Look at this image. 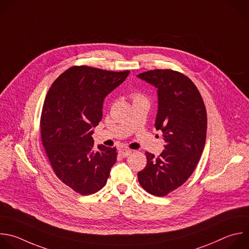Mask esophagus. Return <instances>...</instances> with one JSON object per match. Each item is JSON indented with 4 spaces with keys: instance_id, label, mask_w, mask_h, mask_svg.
Returning <instances> with one entry per match:
<instances>
[{
    "instance_id": "obj_1",
    "label": "esophagus",
    "mask_w": 249,
    "mask_h": 249,
    "mask_svg": "<svg viewBox=\"0 0 249 249\" xmlns=\"http://www.w3.org/2000/svg\"><path fill=\"white\" fill-rule=\"evenodd\" d=\"M120 154L123 157H127V156H129L131 154V150H129V149H121Z\"/></svg>"
}]
</instances>
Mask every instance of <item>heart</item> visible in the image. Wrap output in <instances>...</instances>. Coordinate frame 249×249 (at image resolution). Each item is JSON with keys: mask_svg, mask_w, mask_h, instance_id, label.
<instances>
[{"mask_svg": "<svg viewBox=\"0 0 249 249\" xmlns=\"http://www.w3.org/2000/svg\"><path fill=\"white\" fill-rule=\"evenodd\" d=\"M133 99H134V101H137V100H144L143 97H142L140 94H134V95H133Z\"/></svg>", "mask_w": 249, "mask_h": 249, "instance_id": "1", "label": "heart"}]
</instances>
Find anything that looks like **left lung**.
I'll return each instance as SVG.
<instances>
[{
	"mask_svg": "<svg viewBox=\"0 0 249 249\" xmlns=\"http://www.w3.org/2000/svg\"><path fill=\"white\" fill-rule=\"evenodd\" d=\"M137 77L157 89L155 126L166 142L159 157L146 152L147 165L138 172V181L147 192L165 196L183 184L199 162L206 141V109L199 91L182 73L154 70Z\"/></svg>",
	"mask_w": 249,
	"mask_h": 249,
	"instance_id": "1",
	"label": "left lung"
}]
</instances>
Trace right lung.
<instances>
[{
  "label": "right lung",
  "mask_w": 249,
  "mask_h": 249,
  "mask_svg": "<svg viewBox=\"0 0 249 249\" xmlns=\"http://www.w3.org/2000/svg\"><path fill=\"white\" fill-rule=\"evenodd\" d=\"M128 74L72 67L48 91L41 115L42 143L56 176L77 193L100 190L117 161L116 148L101 144L95 150L92 134L102 120L105 98Z\"/></svg>",
  "instance_id": "obj_1"
}]
</instances>
